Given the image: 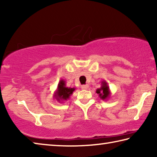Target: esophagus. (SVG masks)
I'll use <instances>...</instances> for the list:
<instances>
[{
  "label": "esophagus",
  "mask_w": 157,
  "mask_h": 157,
  "mask_svg": "<svg viewBox=\"0 0 157 157\" xmlns=\"http://www.w3.org/2000/svg\"><path fill=\"white\" fill-rule=\"evenodd\" d=\"M82 89H87L89 88V85L88 84H85V85H82Z\"/></svg>",
  "instance_id": "1"
}]
</instances>
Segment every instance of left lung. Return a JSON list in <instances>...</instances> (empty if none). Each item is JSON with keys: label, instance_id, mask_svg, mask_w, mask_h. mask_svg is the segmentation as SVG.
<instances>
[{"label": "left lung", "instance_id": "1", "mask_svg": "<svg viewBox=\"0 0 157 157\" xmlns=\"http://www.w3.org/2000/svg\"><path fill=\"white\" fill-rule=\"evenodd\" d=\"M96 93L99 95L101 100H107L109 99L111 95V91L107 82L105 80L101 82V87L99 89H97Z\"/></svg>", "mask_w": 157, "mask_h": 157}]
</instances>
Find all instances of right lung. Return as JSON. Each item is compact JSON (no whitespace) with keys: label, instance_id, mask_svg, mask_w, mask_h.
Listing matches in <instances>:
<instances>
[{"label":"right lung","instance_id":"add662e5","mask_svg":"<svg viewBox=\"0 0 157 157\" xmlns=\"http://www.w3.org/2000/svg\"><path fill=\"white\" fill-rule=\"evenodd\" d=\"M75 88H71V87L66 86V82L63 79H61L57 85V90L55 91L54 98H55L58 102H62L63 101H66L73 94Z\"/></svg>","mask_w":157,"mask_h":157}]
</instances>
